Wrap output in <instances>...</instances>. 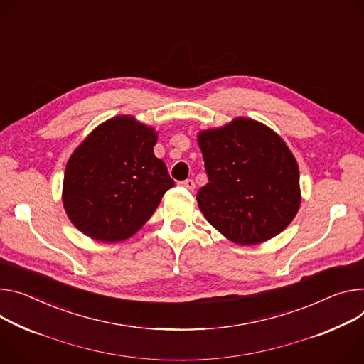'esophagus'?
<instances>
[{
    "label": "esophagus",
    "instance_id": "obj_1",
    "mask_svg": "<svg viewBox=\"0 0 364 364\" xmlns=\"http://www.w3.org/2000/svg\"><path fill=\"white\" fill-rule=\"evenodd\" d=\"M178 184H180L181 187L187 188V190H194V187H196V184H194V181H193L191 178H187V180H184V181H180Z\"/></svg>",
    "mask_w": 364,
    "mask_h": 364
}]
</instances>
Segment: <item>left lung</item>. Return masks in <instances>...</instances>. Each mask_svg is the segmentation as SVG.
I'll list each match as a JSON object with an SVG mask.
<instances>
[{
    "instance_id": "1",
    "label": "left lung",
    "mask_w": 364,
    "mask_h": 364,
    "mask_svg": "<svg viewBox=\"0 0 364 364\" xmlns=\"http://www.w3.org/2000/svg\"><path fill=\"white\" fill-rule=\"evenodd\" d=\"M209 183L197 203L209 223L242 245L267 241L293 220L301 205L299 168L272 129L238 117L200 132Z\"/></svg>"
}]
</instances>
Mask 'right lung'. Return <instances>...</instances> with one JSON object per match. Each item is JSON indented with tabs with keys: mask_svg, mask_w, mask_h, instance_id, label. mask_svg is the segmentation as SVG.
Here are the masks:
<instances>
[{
	"mask_svg": "<svg viewBox=\"0 0 364 364\" xmlns=\"http://www.w3.org/2000/svg\"><path fill=\"white\" fill-rule=\"evenodd\" d=\"M156 134L130 116L95 127L71 155L62 200L71 222L92 240L119 242L134 235L174 186L154 155Z\"/></svg>",
	"mask_w": 364,
	"mask_h": 364,
	"instance_id": "add662e5",
	"label": "right lung"
}]
</instances>
